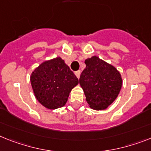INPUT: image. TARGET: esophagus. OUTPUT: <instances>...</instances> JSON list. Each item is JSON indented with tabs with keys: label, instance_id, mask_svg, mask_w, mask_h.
<instances>
[{
	"label": "esophagus",
	"instance_id": "34e87169",
	"mask_svg": "<svg viewBox=\"0 0 151 151\" xmlns=\"http://www.w3.org/2000/svg\"><path fill=\"white\" fill-rule=\"evenodd\" d=\"M74 73H75L76 77H77V78H78V79H79V78H80V75H81V71H80V70H78V71L74 72Z\"/></svg>",
	"mask_w": 151,
	"mask_h": 151
}]
</instances>
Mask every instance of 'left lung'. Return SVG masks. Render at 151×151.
<instances>
[{"instance_id": "obj_1", "label": "left lung", "mask_w": 151, "mask_h": 151, "mask_svg": "<svg viewBox=\"0 0 151 151\" xmlns=\"http://www.w3.org/2000/svg\"><path fill=\"white\" fill-rule=\"evenodd\" d=\"M86 64L80 78L86 101L91 109L105 110L116 100L122 87L121 73L114 66L92 56L84 61Z\"/></svg>"}]
</instances>
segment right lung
<instances>
[{
	"mask_svg": "<svg viewBox=\"0 0 151 151\" xmlns=\"http://www.w3.org/2000/svg\"><path fill=\"white\" fill-rule=\"evenodd\" d=\"M78 83L74 73L60 57L42 62L30 75L36 99L50 110L64 107L71 90Z\"/></svg>",
	"mask_w": 151,
	"mask_h": 151,
	"instance_id": "obj_1",
	"label": "right lung"
}]
</instances>
